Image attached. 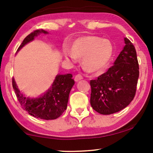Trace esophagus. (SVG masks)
<instances>
[{
    "instance_id": "1",
    "label": "esophagus",
    "mask_w": 153,
    "mask_h": 153,
    "mask_svg": "<svg viewBox=\"0 0 153 153\" xmlns=\"http://www.w3.org/2000/svg\"><path fill=\"white\" fill-rule=\"evenodd\" d=\"M81 79H83V76H81V74H78L75 75V76H74V81H79L81 80Z\"/></svg>"
}]
</instances>
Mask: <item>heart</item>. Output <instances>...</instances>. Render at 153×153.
Masks as SVG:
<instances>
[{
    "label": "heart",
    "mask_w": 153,
    "mask_h": 153,
    "mask_svg": "<svg viewBox=\"0 0 153 153\" xmlns=\"http://www.w3.org/2000/svg\"><path fill=\"white\" fill-rule=\"evenodd\" d=\"M65 53L66 58H82L81 65L88 72L103 70L111 59L114 47L111 42L97 36H85L77 39L70 49Z\"/></svg>",
    "instance_id": "b5f03b06"
}]
</instances>
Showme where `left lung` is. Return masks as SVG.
Returning a JSON list of instances; mask_svg holds the SVG:
<instances>
[{
    "label": "left lung",
    "mask_w": 153,
    "mask_h": 153,
    "mask_svg": "<svg viewBox=\"0 0 153 153\" xmlns=\"http://www.w3.org/2000/svg\"><path fill=\"white\" fill-rule=\"evenodd\" d=\"M125 42L124 49L114 65L96 79L90 81L91 106L101 114L120 111L130 104L135 96L139 76L137 51L127 37Z\"/></svg>",
    "instance_id": "1"
}]
</instances>
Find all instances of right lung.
<instances>
[{
    "label": "right lung",
    "instance_id": "add662e5",
    "mask_svg": "<svg viewBox=\"0 0 153 153\" xmlns=\"http://www.w3.org/2000/svg\"><path fill=\"white\" fill-rule=\"evenodd\" d=\"M41 33H47L42 29L33 31L24 39L17 51L33 40L34 37ZM72 77L71 74L57 75L51 88L43 96L37 99H29L23 96L17 88L14 79H12V87L24 110L35 118L54 120L61 116L67 108L70 92L74 84Z\"/></svg>",
    "mask_w": 153,
    "mask_h": 153
}]
</instances>
